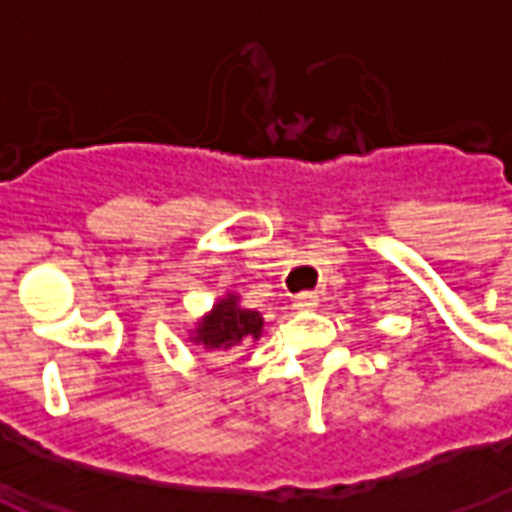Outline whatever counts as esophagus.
Masks as SVG:
<instances>
[{
    "instance_id": "obj_1",
    "label": "esophagus",
    "mask_w": 512,
    "mask_h": 512,
    "mask_svg": "<svg viewBox=\"0 0 512 512\" xmlns=\"http://www.w3.org/2000/svg\"><path fill=\"white\" fill-rule=\"evenodd\" d=\"M318 304H321V296L312 293V290H304V293H299V296L293 299V307H296V310H315Z\"/></svg>"
}]
</instances>
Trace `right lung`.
Listing matches in <instances>:
<instances>
[{"label":"right lung","mask_w":512,"mask_h":512,"mask_svg":"<svg viewBox=\"0 0 512 512\" xmlns=\"http://www.w3.org/2000/svg\"><path fill=\"white\" fill-rule=\"evenodd\" d=\"M263 332V318L260 312L241 310L238 299H222L208 318H202L197 326V334L191 337L194 343H202L205 348H211L216 354L233 351L241 343L257 340Z\"/></svg>","instance_id":"1"}]
</instances>
